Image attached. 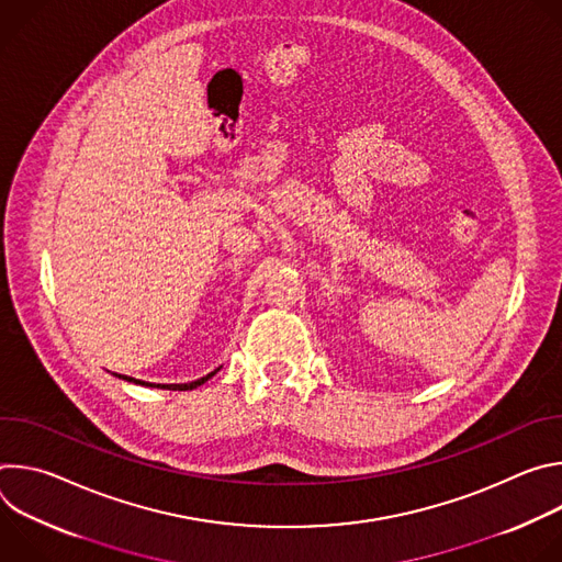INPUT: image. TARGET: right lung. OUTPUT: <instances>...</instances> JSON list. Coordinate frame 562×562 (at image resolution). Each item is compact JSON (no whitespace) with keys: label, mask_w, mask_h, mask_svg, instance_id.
<instances>
[{"label":"right lung","mask_w":562,"mask_h":562,"mask_svg":"<svg viewBox=\"0 0 562 562\" xmlns=\"http://www.w3.org/2000/svg\"><path fill=\"white\" fill-rule=\"evenodd\" d=\"M211 375H215V371H213V373H209V375H204V378H200V380H195V382H187V384H148V382H142V380H133V378H126V375H120V378H124V380H131V382H135V384L159 386V389H169V391H189V389H195V386L204 384V382H206Z\"/></svg>","instance_id":"add662e5"}]
</instances>
